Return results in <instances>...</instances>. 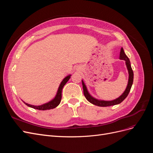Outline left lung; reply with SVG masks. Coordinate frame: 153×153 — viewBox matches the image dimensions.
<instances>
[{
    "mask_svg": "<svg viewBox=\"0 0 153 153\" xmlns=\"http://www.w3.org/2000/svg\"><path fill=\"white\" fill-rule=\"evenodd\" d=\"M119 59L121 60H124V61H125V62H126V65L128 71V74H129L128 82V85H127L126 89H125L123 93L121 96H120L119 98H116L115 100H111V101L100 100H98V99L94 98L93 96H92L89 94V92L87 89V87L85 84L84 82L82 80V82L83 90H84V94L86 98V99L89 101L91 103L93 104L94 105H96V106H113V105H118L119 103H121L122 101L128 96L129 91H130V89L131 88L133 82V71L132 70V68L131 66V63H130V61H129V59L127 57V55L125 54L123 48H121V52H120Z\"/></svg>",
    "mask_w": 153,
    "mask_h": 153,
    "instance_id": "1",
    "label": "left lung"
}]
</instances>
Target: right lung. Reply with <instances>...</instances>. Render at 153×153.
Instances as JSON below:
<instances>
[{
	"label": "right lung",
	"mask_w": 153,
	"mask_h": 153,
	"mask_svg": "<svg viewBox=\"0 0 153 153\" xmlns=\"http://www.w3.org/2000/svg\"><path fill=\"white\" fill-rule=\"evenodd\" d=\"M71 75H69L64 78L62 81L61 82V84H60V85H59L56 95H55V96L54 97V98L51 101H48V103H44V104L41 105H38V106L28 104L24 101V103L26 105L29 106V107H31V108H34V109H37V110H50V109H52V108L57 107V106L60 104V103H61V98H62V88L64 86V85L66 84L67 82L69 80V78H71Z\"/></svg>",
	"instance_id": "add662e5"
}]
</instances>
